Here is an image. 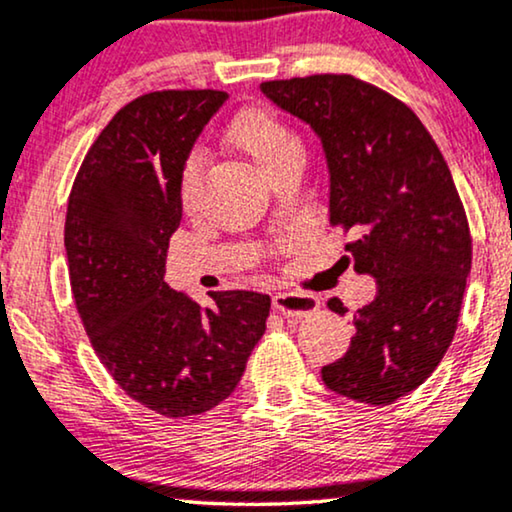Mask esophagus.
I'll return each mask as SVG.
<instances>
[{
	"label": "esophagus",
	"instance_id": "1",
	"mask_svg": "<svg viewBox=\"0 0 512 512\" xmlns=\"http://www.w3.org/2000/svg\"><path fill=\"white\" fill-rule=\"evenodd\" d=\"M318 306V297L304 295V292H276L274 295V311L288 318H304L318 311Z\"/></svg>",
	"mask_w": 512,
	"mask_h": 512
}]
</instances>
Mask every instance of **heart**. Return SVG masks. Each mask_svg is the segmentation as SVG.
<instances>
[{
    "instance_id": "1",
    "label": "heart",
    "mask_w": 512,
    "mask_h": 512,
    "mask_svg": "<svg viewBox=\"0 0 512 512\" xmlns=\"http://www.w3.org/2000/svg\"><path fill=\"white\" fill-rule=\"evenodd\" d=\"M229 138L243 154H248L255 161V166L267 177L276 173L285 163L302 161V140L271 109H245L243 114H238L234 124H231ZM201 175L203 156L199 152L189 154L185 166H182L180 182H177V196H180V203L185 210L194 208Z\"/></svg>"
}]
</instances>
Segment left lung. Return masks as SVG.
I'll return each mask as SVG.
<instances>
[{
	"label": "left lung",
	"instance_id": "left-lung-1",
	"mask_svg": "<svg viewBox=\"0 0 512 512\" xmlns=\"http://www.w3.org/2000/svg\"><path fill=\"white\" fill-rule=\"evenodd\" d=\"M262 93L318 133L330 224L358 236L346 260L377 278L349 351L320 374L344 398L391 405L431 377L459 323L473 241L452 173L417 114L353 74L264 81Z\"/></svg>",
	"mask_w": 512,
	"mask_h": 512
}]
</instances>
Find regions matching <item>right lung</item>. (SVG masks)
<instances>
[{"mask_svg": "<svg viewBox=\"0 0 512 512\" xmlns=\"http://www.w3.org/2000/svg\"><path fill=\"white\" fill-rule=\"evenodd\" d=\"M224 100L210 88L131 100L88 149L67 201V271L93 351L128 398L168 419L234 393L271 309L250 290L213 292L201 309L163 281L182 166Z\"/></svg>", "mask_w": 512, "mask_h": 512, "instance_id": "add662e5", "label": "right lung"}]
</instances>
